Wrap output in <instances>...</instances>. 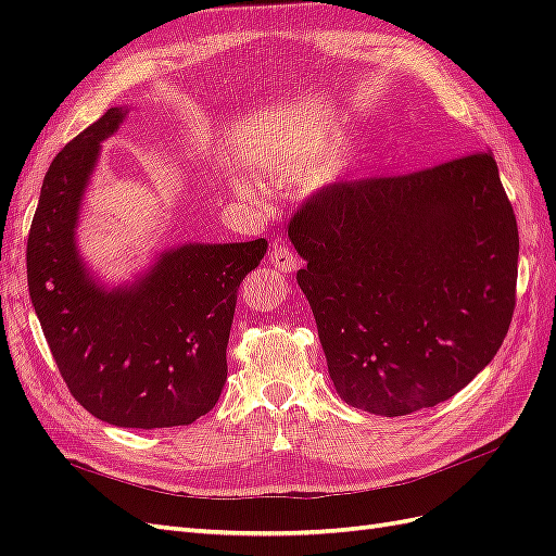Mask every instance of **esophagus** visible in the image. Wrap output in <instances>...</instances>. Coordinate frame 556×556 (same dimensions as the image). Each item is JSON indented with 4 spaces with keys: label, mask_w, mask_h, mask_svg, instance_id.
<instances>
[{
    "label": "esophagus",
    "mask_w": 556,
    "mask_h": 556,
    "mask_svg": "<svg viewBox=\"0 0 556 556\" xmlns=\"http://www.w3.org/2000/svg\"><path fill=\"white\" fill-rule=\"evenodd\" d=\"M268 260H271V264L282 274H292V271H296V266H299L296 252L290 250V248H285V245H278V243L271 248V255H268Z\"/></svg>",
    "instance_id": "34e87169"
}]
</instances>
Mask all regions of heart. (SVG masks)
I'll return each instance as SVG.
<instances>
[{"instance_id": "1", "label": "heart", "mask_w": 556, "mask_h": 556, "mask_svg": "<svg viewBox=\"0 0 556 556\" xmlns=\"http://www.w3.org/2000/svg\"><path fill=\"white\" fill-rule=\"evenodd\" d=\"M331 160V148H306L288 157L290 172H323Z\"/></svg>"}]
</instances>
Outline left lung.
<instances>
[{
	"label": "left lung",
	"mask_w": 556,
	"mask_h": 556,
	"mask_svg": "<svg viewBox=\"0 0 556 556\" xmlns=\"http://www.w3.org/2000/svg\"><path fill=\"white\" fill-rule=\"evenodd\" d=\"M288 233L336 392L408 415L447 401L494 359L517 299L519 237L496 160L336 180Z\"/></svg>",
	"instance_id": "8db88e82"
}]
</instances>
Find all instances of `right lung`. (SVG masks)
Listing matches in <instances>:
<instances>
[{"instance_id": "1", "label": "right lung", "mask_w": 556, "mask_h": 556, "mask_svg": "<svg viewBox=\"0 0 556 556\" xmlns=\"http://www.w3.org/2000/svg\"><path fill=\"white\" fill-rule=\"evenodd\" d=\"M123 115L109 109L50 162L27 237L29 296L62 380L88 413L131 429L192 425L220 399L239 285L266 239L182 245L134 288L99 290L74 227L99 141Z\"/></svg>"}]
</instances>
